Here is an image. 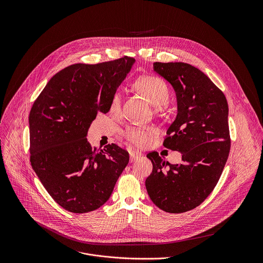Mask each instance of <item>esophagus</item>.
Instances as JSON below:
<instances>
[{
	"label": "esophagus",
	"mask_w": 263,
	"mask_h": 263,
	"mask_svg": "<svg viewBox=\"0 0 263 263\" xmlns=\"http://www.w3.org/2000/svg\"><path fill=\"white\" fill-rule=\"evenodd\" d=\"M139 157H141V153H139V152H130V153H129L130 162H134V161L137 160Z\"/></svg>",
	"instance_id": "esophagus-1"
}]
</instances>
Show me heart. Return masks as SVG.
I'll use <instances>...</instances> for the list:
<instances>
[{
    "instance_id": "obj_1",
    "label": "heart",
    "mask_w": 263,
    "mask_h": 263,
    "mask_svg": "<svg viewBox=\"0 0 263 263\" xmlns=\"http://www.w3.org/2000/svg\"><path fill=\"white\" fill-rule=\"evenodd\" d=\"M136 89L141 92L155 107L166 105L170 98L169 87L166 82L156 76H146L138 79L135 83ZM121 108V93L115 92L110 102V111L118 113ZM123 137L133 145L139 148L147 147L156 136L155 128L150 126H127L123 133Z\"/></svg>"
}]
</instances>
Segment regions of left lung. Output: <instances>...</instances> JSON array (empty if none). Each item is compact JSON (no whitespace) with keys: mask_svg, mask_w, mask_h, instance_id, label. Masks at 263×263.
<instances>
[{"mask_svg":"<svg viewBox=\"0 0 263 263\" xmlns=\"http://www.w3.org/2000/svg\"><path fill=\"white\" fill-rule=\"evenodd\" d=\"M154 71L175 90L177 116L163 146L182 154L170 164L157 152L147 157L153 171L146 179L152 201L170 214L198 206L217 185L229 157V107L224 93L197 68L185 63H154Z\"/></svg>","mask_w":263,"mask_h":263,"instance_id":"obj_1","label":"left lung"}]
</instances>
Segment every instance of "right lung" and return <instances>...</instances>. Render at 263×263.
I'll use <instances>...</instances> for the list:
<instances>
[{
	"label": "right lung",
	"mask_w": 263,
	"mask_h": 263,
	"mask_svg": "<svg viewBox=\"0 0 263 263\" xmlns=\"http://www.w3.org/2000/svg\"><path fill=\"white\" fill-rule=\"evenodd\" d=\"M135 59L75 64L53 76L29 114L30 162L42 185L63 209L95 211L110 197L128 153L115 144L92 148L87 133L98 112L107 113Z\"/></svg>",
	"instance_id": "1"
}]
</instances>
